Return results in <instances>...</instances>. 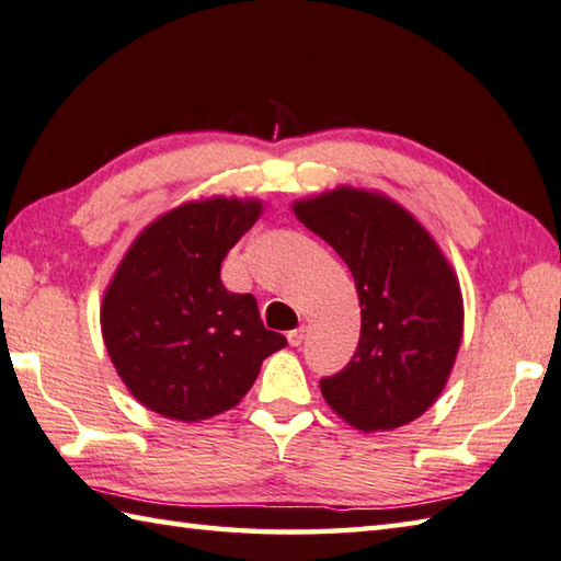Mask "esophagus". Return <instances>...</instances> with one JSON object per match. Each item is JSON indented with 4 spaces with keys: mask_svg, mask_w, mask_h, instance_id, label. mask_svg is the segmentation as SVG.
I'll return each mask as SVG.
<instances>
[{
    "mask_svg": "<svg viewBox=\"0 0 561 561\" xmlns=\"http://www.w3.org/2000/svg\"><path fill=\"white\" fill-rule=\"evenodd\" d=\"M302 339H305V327L288 331V341H290V346H300V344H302Z\"/></svg>",
    "mask_w": 561,
    "mask_h": 561,
    "instance_id": "esophagus-1",
    "label": "esophagus"
}]
</instances>
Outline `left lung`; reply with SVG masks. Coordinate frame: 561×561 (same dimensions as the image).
<instances>
[{"label": "left lung", "mask_w": 561, "mask_h": 561, "mask_svg": "<svg viewBox=\"0 0 561 561\" xmlns=\"http://www.w3.org/2000/svg\"><path fill=\"white\" fill-rule=\"evenodd\" d=\"M334 247L360 300L358 348L319 380L327 404L360 431H390L436 402L462 339V295L440 249L407 210L375 193L336 188L295 203Z\"/></svg>", "instance_id": "8db88e82"}]
</instances>
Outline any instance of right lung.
<instances>
[{"instance_id": "1", "label": "right lung", "mask_w": 561, "mask_h": 561, "mask_svg": "<svg viewBox=\"0 0 561 561\" xmlns=\"http://www.w3.org/2000/svg\"><path fill=\"white\" fill-rule=\"evenodd\" d=\"M261 203H186L135 239L113 276L101 331L137 402L179 421L232 409L261 363L288 344L259 317L256 297L230 293L220 266L256 222Z\"/></svg>"}]
</instances>
